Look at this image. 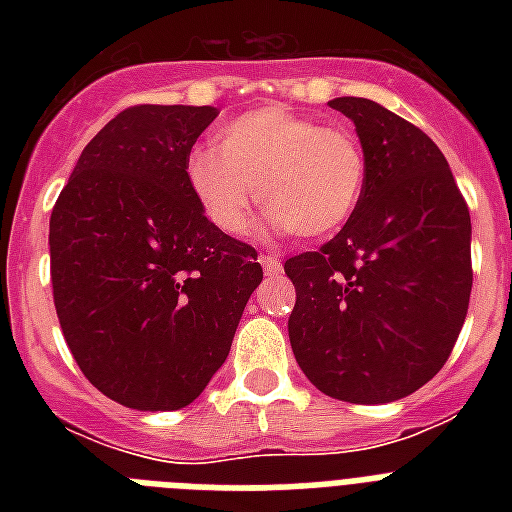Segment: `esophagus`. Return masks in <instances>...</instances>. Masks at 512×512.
Segmentation results:
<instances>
[{
	"label": "esophagus",
	"mask_w": 512,
	"mask_h": 512,
	"mask_svg": "<svg viewBox=\"0 0 512 512\" xmlns=\"http://www.w3.org/2000/svg\"><path fill=\"white\" fill-rule=\"evenodd\" d=\"M260 265L265 268V276H279L281 260L276 255H260Z\"/></svg>",
	"instance_id": "1"
}]
</instances>
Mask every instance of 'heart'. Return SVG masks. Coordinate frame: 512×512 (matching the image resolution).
<instances>
[{"label":"heart","instance_id":"1","mask_svg":"<svg viewBox=\"0 0 512 512\" xmlns=\"http://www.w3.org/2000/svg\"><path fill=\"white\" fill-rule=\"evenodd\" d=\"M185 180L209 223L228 236L249 231L257 196L273 231L321 239L356 212L366 162L350 132L284 106H263L225 122L215 148H193Z\"/></svg>","mask_w":512,"mask_h":512}]
</instances>
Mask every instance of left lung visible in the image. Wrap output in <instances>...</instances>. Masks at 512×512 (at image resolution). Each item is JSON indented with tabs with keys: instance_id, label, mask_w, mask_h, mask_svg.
<instances>
[{
	"instance_id": "1",
	"label": "left lung",
	"mask_w": 512,
	"mask_h": 512,
	"mask_svg": "<svg viewBox=\"0 0 512 512\" xmlns=\"http://www.w3.org/2000/svg\"><path fill=\"white\" fill-rule=\"evenodd\" d=\"M366 162L356 212L319 252L289 257V342L305 377L350 404L433 380L465 324L470 212L441 148L380 103L335 98Z\"/></svg>"
}]
</instances>
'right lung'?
I'll use <instances>...</instances> for the list:
<instances>
[{
    "instance_id": "right-lung-1",
    "label": "right lung",
    "mask_w": 512,
    "mask_h": 512,
    "mask_svg": "<svg viewBox=\"0 0 512 512\" xmlns=\"http://www.w3.org/2000/svg\"><path fill=\"white\" fill-rule=\"evenodd\" d=\"M212 106H132L79 156L50 217L52 300L84 377L138 412L199 398L263 268L185 180Z\"/></svg>"
}]
</instances>
